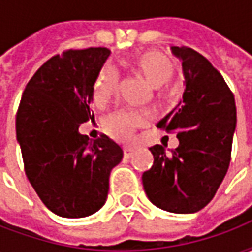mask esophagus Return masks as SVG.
Returning a JSON list of instances; mask_svg holds the SVG:
<instances>
[{
    "mask_svg": "<svg viewBox=\"0 0 252 252\" xmlns=\"http://www.w3.org/2000/svg\"><path fill=\"white\" fill-rule=\"evenodd\" d=\"M132 154H133V148L124 147V157H126V158H131Z\"/></svg>",
    "mask_w": 252,
    "mask_h": 252,
    "instance_id": "esophagus-1",
    "label": "esophagus"
}]
</instances>
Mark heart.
Masks as SVG:
<instances>
[{"instance_id":"heart-1","label":"heart","mask_w":252,"mask_h":252,"mask_svg":"<svg viewBox=\"0 0 252 252\" xmlns=\"http://www.w3.org/2000/svg\"><path fill=\"white\" fill-rule=\"evenodd\" d=\"M131 64L142 72L155 88H162L173 81L174 64L169 58L158 51H146L131 61ZM119 85V75L115 68L105 64L93 83V99L98 106L108 104L115 97ZM146 113L139 110H117L106 116L102 121L105 133L117 142H129L133 132L144 126Z\"/></svg>"}]
</instances>
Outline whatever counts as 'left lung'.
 Listing matches in <instances>:
<instances>
[{
  "label": "left lung",
  "instance_id": "8db88e82",
  "mask_svg": "<svg viewBox=\"0 0 252 252\" xmlns=\"http://www.w3.org/2000/svg\"><path fill=\"white\" fill-rule=\"evenodd\" d=\"M182 61L184 101L158 128L175 132L180 146L171 153L150 147L153 167L143 173V186L154 205L173 213H194L216 194L231 162L236 105L231 89L212 63L193 48L173 47Z\"/></svg>",
  "mask_w": 252,
  "mask_h": 252
}]
</instances>
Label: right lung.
Here are the masks:
<instances>
[{
	"label": "right lung",
	"mask_w": 252,
	"mask_h": 252,
	"mask_svg": "<svg viewBox=\"0 0 252 252\" xmlns=\"http://www.w3.org/2000/svg\"><path fill=\"white\" fill-rule=\"evenodd\" d=\"M105 47L66 50L50 58L25 86L16 135L25 174L55 215L86 217L102 208L123 150L106 135L78 132L92 119L93 83L109 57Z\"/></svg>",
	"instance_id": "right-lung-1"
}]
</instances>
